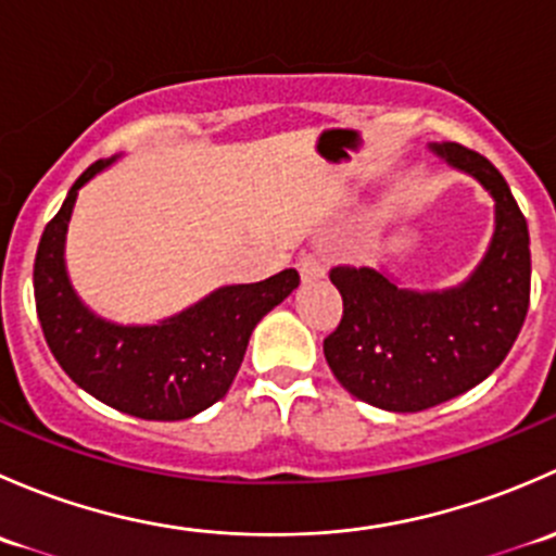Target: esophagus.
<instances>
[{
	"label": "esophagus",
	"instance_id": "34e87169",
	"mask_svg": "<svg viewBox=\"0 0 556 556\" xmlns=\"http://www.w3.org/2000/svg\"><path fill=\"white\" fill-rule=\"evenodd\" d=\"M295 266H299V274L304 282H314V279L325 277V263L317 255H301Z\"/></svg>",
	"mask_w": 556,
	"mask_h": 556
}]
</instances>
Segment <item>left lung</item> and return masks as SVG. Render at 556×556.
I'll return each mask as SVG.
<instances>
[{
	"label": "left lung",
	"mask_w": 556,
	"mask_h": 556,
	"mask_svg": "<svg viewBox=\"0 0 556 556\" xmlns=\"http://www.w3.org/2000/svg\"><path fill=\"white\" fill-rule=\"evenodd\" d=\"M430 153L490 193L495 226L463 282L417 290L387 268L330 271L344 314L323 352L346 392L384 412H425L484 382L517 341L530 306V233L503 174L454 142Z\"/></svg>",
	"instance_id": "left-lung-1"
}]
</instances>
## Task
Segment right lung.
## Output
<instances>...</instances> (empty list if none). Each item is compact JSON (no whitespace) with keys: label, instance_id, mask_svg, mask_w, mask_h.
Masks as SVG:
<instances>
[{"label":"right lung","instance_id":"1","mask_svg":"<svg viewBox=\"0 0 556 556\" xmlns=\"http://www.w3.org/2000/svg\"><path fill=\"white\" fill-rule=\"evenodd\" d=\"M117 159L88 166L45 226L35 261L37 317L59 366L88 395L131 417L177 422L226 395L255 325L301 279L285 268L263 282L220 285L155 323L126 325L97 314L70 279L66 231L80 190Z\"/></svg>","mask_w":556,"mask_h":556}]
</instances>
